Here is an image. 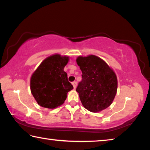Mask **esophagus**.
I'll list each match as a JSON object with an SVG mask.
<instances>
[{
  "label": "esophagus",
  "instance_id": "esophagus-1",
  "mask_svg": "<svg viewBox=\"0 0 150 150\" xmlns=\"http://www.w3.org/2000/svg\"><path fill=\"white\" fill-rule=\"evenodd\" d=\"M72 85L73 86V87H74V88H76V87H77V82H76V81H74V82L72 83Z\"/></svg>",
  "mask_w": 150,
  "mask_h": 150
}]
</instances>
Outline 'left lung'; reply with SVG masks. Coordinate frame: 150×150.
Instances as JSON below:
<instances>
[{
  "mask_svg": "<svg viewBox=\"0 0 150 150\" xmlns=\"http://www.w3.org/2000/svg\"><path fill=\"white\" fill-rule=\"evenodd\" d=\"M82 71V81L76 91L83 106L92 112L108 108L115 98L118 87L114 71L101 58L89 55L76 59Z\"/></svg>",
  "mask_w": 150,
  "mask_h": 150,
  "instance_id": "8db88e82",
  "label": "left lung"
}]
</instances>
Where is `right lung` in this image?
Returning <instances> with one entry per match:
<instances>
[{
  "label": "right lung",
  "instance_id": "right-lung-1",
  "mask_svg": "<svg viewBox=\"0 0 150 150\" xmlns=\"http://www.w3.org/2000/svg\"><path fill=\"white\" fill-rule=\"evenodd\" d=\"M68 62V56L54 54L45 58L33 73L30 90L40 106L50 109L58 107L73 88L63 70Z\"/></svg>",
  "mask_w": 150,
  "mask_h": 150
}]
</instances>
